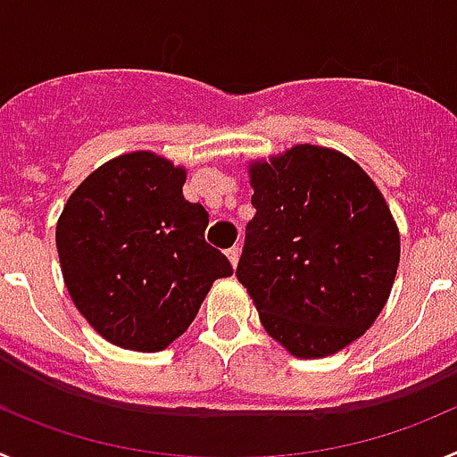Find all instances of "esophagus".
I'll use <instances>...</instances> for the list:
<instances>
[{
	"mask_svg": "<svg viewBox=\"0 0 457 457\" xmlns=\"http://www.w3.org/2000/svg\"><path fill=\"white\" fill-rule=\"evenodd\" d=\"M226 256H228V261H231V265H233V268H236L237 261H240V249L231 247V249H228V252H226Z\"/></svg>",
	"mask_w": 457,
	"mask_h": 457,
	"instance_id": "34e87169",
	"label": "esophagus"
}]
</instances>
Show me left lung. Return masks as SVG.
<instances>
[{
    "mask_svg": "<svg viewBox=\"0 0 457 457\" xmlns=\"http://www.w3.org/2000/svg\"><path fill=\"white\" fill-rule=\"evenodd\" d=\"M237 281L265 332L295 357L334 354L373 325L394 286L401 237L366 171L332 148L252 164Z\"/></svg>",
    "mask_w": 457,
    "mask_h": 457,
    "instance_id": "obj_1",
    "label": "left lung"
}]
</instances>
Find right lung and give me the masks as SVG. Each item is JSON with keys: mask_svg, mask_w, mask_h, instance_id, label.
Segmentation results:
<instances>
[{"mask_svg": "<svg viewBox=\"0 0 457 457\" xmlns=\"http://www.w3.org/2000/svg\"><path fill=\"white\" fill-rule=\"evenodd\" d=\"M185 171L139 151L103 164L56 224L68 293L107 341L157 353L192 325L233 268L205 242L208 212L183 196Z\"/></svg>", "mask_w": 457, "mask_h": 457, "instance_id": "obj_1", "label": "right lung"}]
</instances>
